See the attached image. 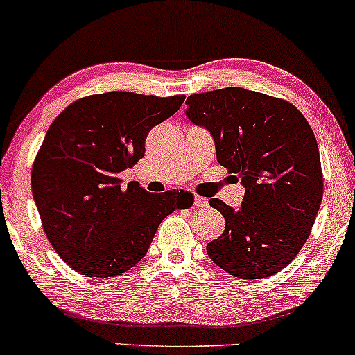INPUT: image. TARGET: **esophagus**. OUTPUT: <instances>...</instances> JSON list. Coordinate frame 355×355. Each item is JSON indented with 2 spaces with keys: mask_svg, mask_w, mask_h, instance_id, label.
Returning <instances> with one entry per match:
<instances>
[{
  "mask_svg": "<svg viewBox=\"0 0 355 355\" xmlns=\"http://www.w3.org/2000/svg\"><path fill=\"white\" fill-rule=\"evenodd\" d=\"M194 205H196L198 208H206V206H208V199L196 196V198H194Z\"/></svg>",
  "mask_w": 355,
  "mask_h": 355,
  "instance_id": "obj_1",
  "label": "esophagus"
}]
</instances>
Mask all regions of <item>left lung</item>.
Instances as JSON below:
<instances>
[{"mask_svg": "<svg viewBox=\"0 0 355 355\" xmlns=\"http://www.w3.org/2000/svg\"><path fill=\"white\" fill-rule=\"evenodd\" d=\"M186 103V117L213 137L218 162L245 186L236 209L209 199L226 225L206 245L208 257L243 280L272 277L297 257L320 209L324 181L312 127L290 102L240 87L189 95Z\"/></svg>", "mask_w": 355, "mask_h": 355, "instance_id": "left-lung-1", "label": "left lung"}]
</instances>
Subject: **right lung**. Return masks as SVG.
<instances>
[{"label":"right lung","instance_id":"1","mask_svg":"<svg viewBox=\"0 0 355 355\" xmlns=\"http://www.w3.org/2000/svg\"><path fill=\"white\" fill-rule=\"evenodd\" d=\"M184 95L107 92L70 103L51 122L31 169L43 230L58 257L90 278L122 275L146 257L167 214L189 208L184 191L149 194L119 174L144 157L149 130Z\"/></svg>","mask_w":355,"mask_h":355}]
</instances>
